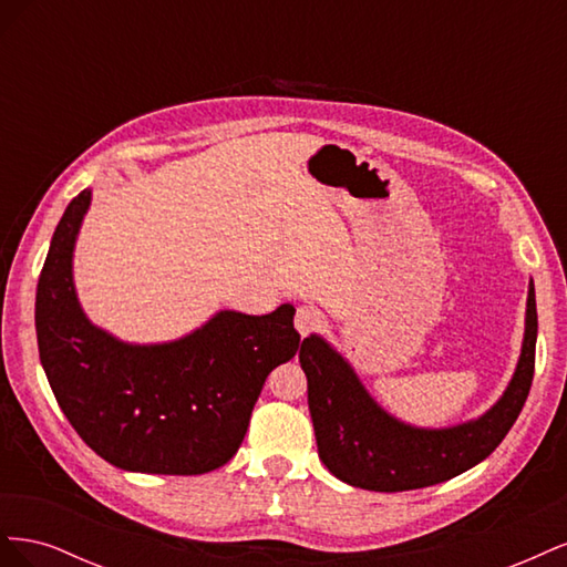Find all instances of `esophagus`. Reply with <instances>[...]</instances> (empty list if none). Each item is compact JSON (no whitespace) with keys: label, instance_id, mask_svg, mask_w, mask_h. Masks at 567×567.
I'll use <instances>...</instances> for the list:
<instances>
[{"label":"esophagus","instance_id":"esophagus-1","mask_svg":"<svg viewBox=\"0 0 567 567\" xmlns=\"http://www.w3.org/2000/svg\"><path fill=\"white\" fill-rule=\"evenodd\" d=\"M296 329L300 336H310L321 329V312L312 305H302L296 310Z\"/></svg>","mask_w":567,"mask_h":567}]
</instances>
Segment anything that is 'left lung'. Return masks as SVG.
Listing matches in <instances>:
<instances>
[{
    "instance_id": "left-lung-1",
    "label": "left lung",
    "mask_w": 567,
    "mask_h": 567,
    "mask_svg": "<svg viewBox=\"0 0 567 567\" xmlns=\"http://www.w3.org/2000/svg\"><path fill=\"white\" fill-rule=\"evenodd\" d=\"M537 302L529 281L525 338L516 373L489 411L452 427H414L383 411L329 342L310 336L300 346L307 404L319 458L338 480L373 492L431 487L477 466L516 423L535 375Z\"/></svg>"
}]
</instances>
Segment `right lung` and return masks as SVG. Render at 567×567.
I'll return each mask as SVG.
<instances>
[{
  "label": "right lung",
  "instance_id": "add662e5",
  "mask_svg": "<svg viewBox=\"0 0 567 567\" xmlns=\"http://www.w3.org/2000/svg\"><path fill=\"white\" fill-rule=\"evenodd\" d=\"M92 192L78 194L51 236L38 281L40 362L54 398L90 447L134 473L200 475L238 452L271 369L296 357L293 305L252 317L217 312L173 342L130 346L84 317L73 248Z\"/></svg>",
  "mask_w": 567,
  "mask_h": 567
}]
</instances>
